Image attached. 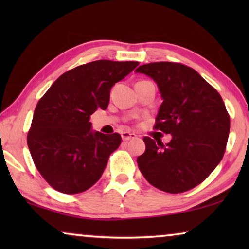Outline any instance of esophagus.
<instances>
[{"mask_svg":"<svg viewBox=\"0 0 249 249\" xmlns=\"http://www.w3.org/2000/svg\"><path fill=\"white\" fill-rule=\"evenodd\" d=\"M121 138H122V141L127 142V141H130V139L136 138V135L134 134V132L124 131V132H121Z\"/></svg>","mask_w":249,"mask_h":249,"instance_id":"esophagus-1","label":"esophagus"}]
</instances>
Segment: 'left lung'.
<instances>
[{"label": "left lung", "instance_id": "8db88e82", "mask_svg": "<svg viewBox=\"0 0 249 249\" xmlns=\"http://www.w3.org/2000/svg\"><path fill=\"white\" fill-rule=\"evenodd\" d=\"M136 72L158 84L163 103L154 129L172 136L166 145L144 137L146 149L137 158L138 168L151 185L165 193L193 189L212 173L226 152L230 115L222 97L182 63H148Z\"/></svg>", "mask_w": 249, "mask_h": 249}]
</instances>
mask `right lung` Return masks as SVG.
Segmentation results:
<instances>
[{"instance_id":"add662e5","label":"right lung","mask_w":249,"mask_h":249,"mask_svg":"<svg viewBox=\"0 0 249 249\" xmlns=\"http://www.w3.org/2000/svg\"><path fill=\"white\" fill-rule=\"evenodd\" d=\"M138 62L98 60L73 68L57 78L37 103L27 135L33 161L57 192L78 194L101 178L121 136L90 130V115L105 110L112 86Z\"/></svg>"}]
</instances>
